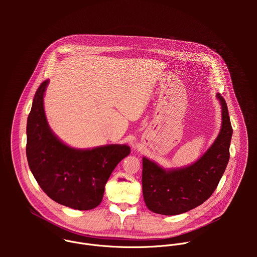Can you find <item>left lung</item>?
<instances>
[{
  "instance_id": "8db88e82",
  "label": "left lung",
  "mask_w": 257,
  "mask_h": 257,
  "mask_svg": "<svg viewBox=\"0 0 257 257\" xmlns=\"http://www.w3.org/2000/svg\"><path fill=\"white\" fill-rule=\"evenodd\" d=\"M216 97L222 106V127L210 148L195 163L167 170L142 158V192L150 210L180 214L202 204L215 190L229 163L233 134L226 100L219 93Z\"/></svg>"
}]
</instances>
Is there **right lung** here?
I'll use <instances>...</instances> for the list:
<instances>
[{"mask_svg":"<svg viewBox=\"0 0 257 257\" xmlns=\"http://www.w3.org/2000/svg\"><path fill=\"white\" fill-rule=\"evenodd\" d=\"M49 80L34 94L28 115L26 157L29 169L54 201L78 210L96 207L116 166L130 154L126 144L79 150L62 142L49 126L44 95Z\"/></svg>","mask_w":257,"mask_h":257,"instance_id":"obj_1","label":"right lung"}]
</instances>
